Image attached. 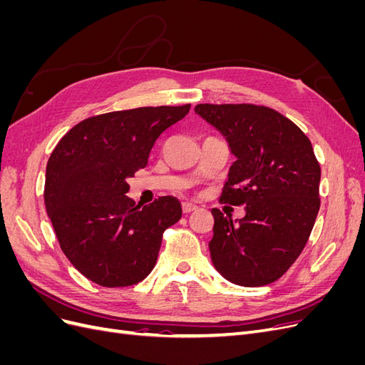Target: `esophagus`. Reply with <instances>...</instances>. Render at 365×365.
Masks as SVG:
<instances>
[{
  "mask_svg": "<svg viewBox=\"0 0 365 365\" xmlns=\"http://www.w3.org/2000/svg\"><path fill=\"white\" fill-rule=\"evenodd\" d=\"M197 207L195 205V204H190V202H182V212L185 213V215H189V213H192V212H195Z\"/></svg>",
  "mask_w": 365,
  "mask_h": 365,
  "instance_id": "34e87169",
  "label": "esophagus"
}]
</instances>
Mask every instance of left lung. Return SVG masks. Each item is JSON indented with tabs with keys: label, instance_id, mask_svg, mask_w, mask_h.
<instances>
[{
	"label": "left lung",
	"instance_id": "1",
	"mask_svg": "<svg viewBox=\"0 0 365 365\" xmlns=\"http://www.w3.org/2000/svg\"><path fill=\"white\" fill-rule=\"evenodd\" d=\"M195 111L222 132L237 158L219 201L247 210L239 224L212 210L213 264L248 288L279 280L306 247L319 210L322 169L311 140L268 106L201 103Z\"/></svg>",
	"mask_w": 365,
	"mask_h": 365
}]
</instances>
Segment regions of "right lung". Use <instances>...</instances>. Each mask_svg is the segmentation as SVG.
Segmentation results:
<instances>
[{"label":"right lung","instance_id":"right-lung-1","mask_svg":"<svg viewBox=\"0 0 365 365\" xmlns=\"http://www.w3.org/2000/svg\"><path fill=\"white\" fill-rule=\"evenodd\" d=\"M190 105L145 106L82 120L51 152L43 201L61 250L73 267L105 288H125L153 269L165 228L181 219L175 196L140 208L128 180L146 168L163 132Z\"/></svg>","mask_w":365,"mask_h":365}]
</instances>
